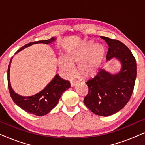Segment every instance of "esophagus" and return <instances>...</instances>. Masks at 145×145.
Wrapping results in <instances>:
<instances>
[{"instance_id":"1","label":"esophagus","mask_w":145,"mask_h":145,"mask_svg":"<svg viewBox=\"0 0 145 145\" xmlns=\"http://www.w3.org/2000/svg\"><path fill=\"white\" fill-rule=\"evenodd\" d=\"M76 84H77V81H71V86H72V87H74V86H75L76 85Z\"/></svg>"}]
</instances>
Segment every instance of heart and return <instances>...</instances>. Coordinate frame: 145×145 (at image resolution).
I'll use <instances>...</instances> for the list:
<instances>
[{
	"label": "heart",
	"instance_id": "1",
	"mask_svg": "<svg viewBox=\"0 0 145 145\" xmlns=\"http://www.w3.org/2000/svg\"><path fill=\"white\" fill-rule=\"evenodd\" d=\"M105 54V47L101 44L94 45L92 42H88L80 48L70 51L66 57L60 56L58 65L61 71L67 77L74 74V65H78L80 74L85 78L94 76L100 68Z\"/></svg>",
	"mask_w": 145,
	"mask_h": 145
}]
</instances>
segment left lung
Returning <instances> with one entry per match:
<instances>
[{"instance_id": "left-lung-1", "label": "left lung", "mask_w": 145, "mask_h": 145, "mask_svg": "<svg viewBox=\"0 0 145 145\" xmlns=\"http://www.w3.org/2000/svg\"><path fill=\"white\" fill-rule=\"evenodd\" d=\"M100 37L109 46L107 61L116 59L121 68L116 74L100 69L94 78L86 82L89 91L84 103L94 114L109 116L123 108L130 100L136 79L137 65L134 56L125 45L116 39Z\"/></svg>"}]
</instances>
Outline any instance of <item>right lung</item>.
<instances>
[{
  "label": "right lung",
  "instance_id": "1",
  "mask_svg": "<svg viewBox=\"0 0 145 145\" xmlns=\"http://www.w3.org/2000/svg\"><path fill=\"white\" fill-rule=\"evenodd\" d=\"M55 39H56L55 37V38L51 37V39L47 40L29 43L21 47L19 50L17 51V52H16L15 54L33 44L36 43L49 44L55 41ZM12 58L13 57L10 61L8 69V85L10 94L12 99L18 106L29 114L37 116H43L47 114L57 106L63 93L71 87L69 81L63 79L59 74H56L51 82L42 90L37 93L36 94L30 96H20L14 91L10 81V64Z\"/></svg>",
  "mask_w": 145,
  "mask_h": 145
}]
</instances>
